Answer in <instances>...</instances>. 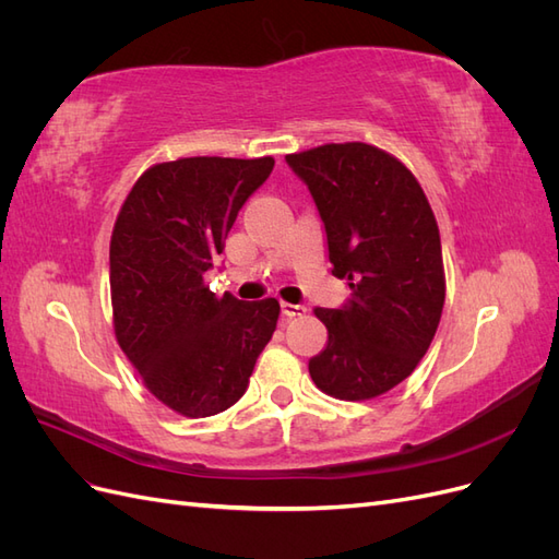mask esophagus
Listing matches in <instances>:
<instances>
[{"label": "esophagus", "instance_id": "esophagus-1", "mask_svg": "<svg viewBox=\"0 0 559 559\" xmlns=\"http://www.w3.org/2000/svg\"><path fill=\"white\" fill-rule=\"evenodd\" d=\"M306 312H308V308H306V306H294V302H284V300H282V314H284L286 319L302 317Z\"/></svg>", "mask_w": 559, "mask_h": 559}]
</instances>
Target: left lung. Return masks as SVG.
<instances>
[{
  "label": "left lung",
  "mask_w": 559,
  "mask_h": 559,
  "mask_svg": "<svg viewBox=\"0 0 559 559\" xmlns=\"http://www.w3.org/2000/svg\"><path fill=\"white\" fill-rule=\"evenodd\" d=\"M326 230L331 273L349 282L343 308L314 314L329 343L308 368L321 392L376 399L425 357L445 302L441 235L413 173L364 142L286 156Z\"/></svg>",
  "instance_id": "left-lung-1"
}]
</instances>
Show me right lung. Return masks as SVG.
<instances>
[{"mask_svg": "<svg viewBox=\"0 0 559 559\" xmlns=\"http://www.w3.org/2000/svg\"><path fill=\"white\" fill-rule=\"evenodd\" d=\"M273 167L270 156L158 163L134 181L114 224L116 341L148 392L183 417L238 403L277 326L275 298H216L205 284L238 212Z\"/></svg>", "mask_w": 559, "mask_h": 559, "instance_id": "obj_1", "label": "right lung"}]
</instances>
